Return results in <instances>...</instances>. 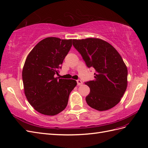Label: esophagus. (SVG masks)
I'll list each match as a JSON object with an SVG mask.
<instances>
[{"mask_svg":"<svg viewBox=\"0 0 148 148\" xmlns=\"http://www.w3.org/2000/svg\"><path fill=\"white\" fill-rule=\"evenodd\" d=\"M77 85L78 86H82V82L80 79L77 80Z\"/></svg>","mask_w":148,"mask_h":148,"instance_id":"1","label":"esophagus"}]
</instances>
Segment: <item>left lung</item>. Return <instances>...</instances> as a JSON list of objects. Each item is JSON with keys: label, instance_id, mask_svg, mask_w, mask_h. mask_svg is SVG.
Masks as SVG:
<instances>
[{"label": "left lung", "instance_id": "left-lung-1", "mask_svg": "<svg viewBox=\"0 0 148 148\" xmlns=\"http://www.w3.org/2000/svg\"><path fill=\"white\" fill-rule=\"evenodd\" d=\"M87 66L96 71L94 79L86 82L90 91L87 103L99 111H105L120 102L127 87V67L120 54L108 42L96 38L73 40Z\"/></svg>", "mask_w": 148, "mask_h": 148}]
</instances>
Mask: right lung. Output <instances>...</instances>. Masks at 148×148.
Returning <instances> with one entry per match:
<instances>
[{
    "label": "right lung",
    "mask_w": 148,
    "mask_h": 148,
    "mask_svg": "<svg viewBox=\"0 0 148 148\" xmlns=\"http://www.w3.org/2000/svg\"><path fill=\"white\" fill-rule=\"evenodd\" d=\"M71 46V39L46 38L25 60L22 71L25 94L35 110L43 115L53 116L64 110L71 92L77 85L75 80L54 76Z\"/></svg>",
    "instance_id": "add662e5"
}]
</instances>
